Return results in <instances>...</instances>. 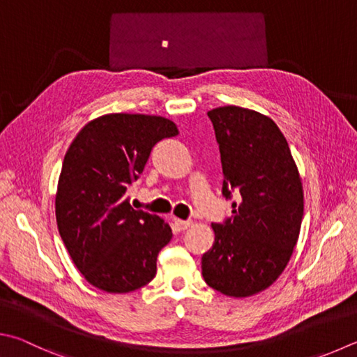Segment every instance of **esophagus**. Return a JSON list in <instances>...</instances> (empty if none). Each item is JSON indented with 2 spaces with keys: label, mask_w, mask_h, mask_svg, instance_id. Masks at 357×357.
<instances>
[{
  "label": "esophagus",
  "mask_w": 357,
  "mask_h": 357,
  "mask_svg": "<svg viewBox=\"0 0 357 357\" xmlns=\"http://www.w3.org/2000/svg\"><path fill=\"white\" fill-rule=\"evenodd\" d=\"M190 225H192L190 220H179V218L174 220V228H176L178 231H184L189 228Z\"/></svg>",
  "instance_id": "obj_1"
}]
</instances>
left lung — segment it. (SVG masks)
I'll list each match as a JSON object with an SVG mask.
<instances>
[{
    "instance_id": "1",
    "label": "left lung",
    "mask_w": 357,
    "mask_h": 357,
    "mask_svg": "<svg viewBox=\"0 0 357 357\" xmlns=\"http://www.w3.org/2000/svg\"><path fill=\"white\" fill-rule=\"evenodd\" d=\"M223 167L222 193L232 215L212 223L215 241L201 257L206 284L243 298L273 284L286 268L304 212L301 178L276 123L238 106L207 112Z\"/></svg>"
}]
</instances>
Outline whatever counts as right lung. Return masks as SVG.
Listing matches in <instances>:
<instances>
[{
    "label": "right lung",
    "instance_id": "obj_1",
    "mask_svg": "<svg viewBox=\"0 0 357 357\" xmlns=\"http://www.w3.org/2000/svg\"><path fill=\"white\" fill-rule=\"evenodd\" d=\"M174 135L176 125L164 116L109 114L87 123L71 142L57 184V228L71 261L100 290L126 294L156 276L172 228L134 211L126 192L153 146Z\"/></svg>",
    "mask_w": 357,
    "mask_h": 357
}]
</instances>
